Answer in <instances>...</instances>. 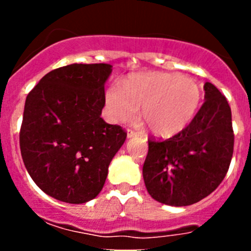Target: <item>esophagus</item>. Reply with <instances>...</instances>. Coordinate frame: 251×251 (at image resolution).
I'll return each mask as SVG.
<instances>
[{"label": "esophagus", "instance_id": "34e87169", "mask_svg": "<svg viewBox=\"0 0 251 251\" xmlns=\"http://www.w3.org/2000/svg\"><path fill=\"white\" fill-rule=\"evenodd\" d=\"M137 136H143V133L137 132V130L134 129H128V138H132V137H137Z\"/></svg>", "mask_w": 251, "mask_h": 251}]
</instances>
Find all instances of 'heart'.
Instances as JSON below:
<instances>
[{
    "instance_id": "1",
    "label": "heart",
    "mask_w": 251,
    "mask_h": 251,
    "mask_svg": "<svg viewBox=\"0 0 251 251\" xmlns=\"http://www.w3.org/2000/svg\"><path fill=\"white\" fill-rule=\"evenodd\" d=\"M200 100V88L192 79L168 73L137 75L126 90L114 84L106 92V104L115 121L136 122L143 108L147 127L158 136L182 130L196 114Z\"/></svg>"
}]
</instances>
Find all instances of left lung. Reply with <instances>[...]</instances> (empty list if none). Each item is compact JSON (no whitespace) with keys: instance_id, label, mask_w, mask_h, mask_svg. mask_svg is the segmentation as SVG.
Here are the masks:
<instances>
[{"instance_id":"1","label":"left lung","mask_w":251,"mask_h":251,"mask_svg":"<svg viewBox=\"0 0 251 251\" xmlns=\"http://www.w3.org/2000/svg\"><path fill=\"white\" fill-rule=\"evenodd\" d=\"M205 103L191 123L168 139H148L143 178L151 196L171 206L199 202L225 178L234 152L231 109L205 83Z\"/></svg>"}]
</instances>
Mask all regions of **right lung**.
Here are the masks:
<instances>
[{"label":"right lung","instance_id":"right-lung-1","mask_svg":"<svg viewBox=\"0 0 251 251\" xmlns=\"http://www.w3.org/2000/svg\"><path fill=\"white\" fill-rule=\"evenodd\" d=\"M109 64H72L48 73L27 94L20 150L49 196L84 203L98 196L127 132L101 118Z\"/></svg>","mask_w":251,"mask_h":251}]
</instances>
